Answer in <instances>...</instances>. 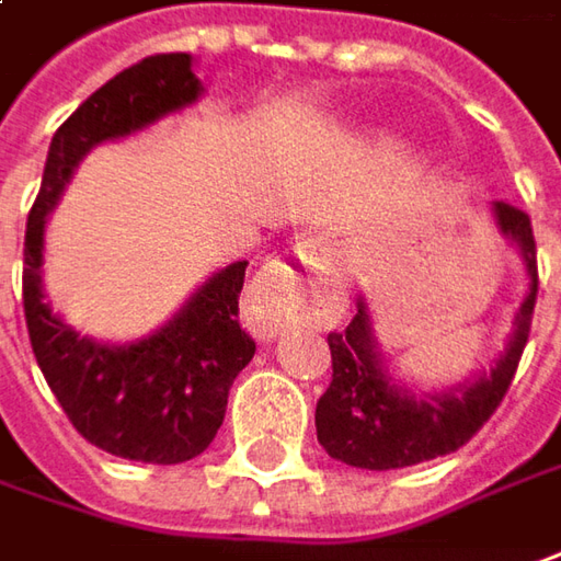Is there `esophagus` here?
Returning a JSON list of instances; mask_svg holds the SVG:
<instances>
[{
    "instance_id": "obj_1",
    "label": "esophagus",
    "mask_w": 561,
    "mask_h": 561,
    "mask_svg": "<svg viewBox=\"0 0 561 561\" xmlns=\"http://www.w3.org/2000/svg\"><path fill=\"white\" fill-rule=\"evenodd\" d=\"M305 260H317V244H301ZM307 301H339V288H307L301 279L285 266L270 263L256 273L244 291V320L260 339H273L288 327Z\"/></svg>"
}]
</instances>
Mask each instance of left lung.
<instances>
[{"mask_svg":"<svg viewBox=\"0 0 561 561\" xmlns=\"http://www.w3.org/2000/svg\"><path fill=\"white\" fill-rule=\"evenodd\" d=\"M500 234L518 251L527 276V295L515 310L502 352L465 382L443 389H417L396 377L374 329V313L357 295V313L342 332H329L332 382L317 402L320 446L352 468L396 471L461 449L508 392L522 360L530 317L537 305V244L530 219L508 204H490Z\"/></svg>","mask_w":561,"mask_h":561,"instance_id":"1","label":"left lung"}]
</instances>
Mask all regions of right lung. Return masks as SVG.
Here are the masks:
<instances>
[{
	"label": "right lung",
	"instance_id": "1",
	"mask_svg": "<svg viewBox=\"0 0 561 561\" xmlns=\"http://www.w3.org/2000/svg\"><path fill=\"white\" fill-rule=\"evenodd\" d=\"M201 93L187 53L150 56L90 93L53 135L24 234V320L43 377L87 443L144 465L191 461L222 426L234 377L256 352L238 327L248 260L216 270L153 332L100 342L68 327L43 291L46 222L93 147L137 135Z\"/></svg>",
	"mask_w": 561,
	"mask_h": 561
}]
</instances>
